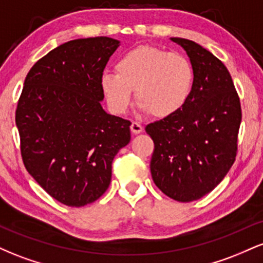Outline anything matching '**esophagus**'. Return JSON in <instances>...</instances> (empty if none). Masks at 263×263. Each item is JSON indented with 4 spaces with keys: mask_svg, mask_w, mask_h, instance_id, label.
Masks as SVG:
<instances>
[{
    "mask_svg": "<svg viewBox=\"0 0 263 263\" xmlns=\"http://www.w3.org/2000/svg\"><path fill=\"white\" fill-rule=\"evenodd\" d=\"M131 131H132V134H135V135L141 134V132L143 131V126H142L140 122L134 121L131 123Z\"/></svg>",
    "mask_w": 263,
    "mask_h": 263,
    "instance_id": "1",
    "label": "esophagus"
}]
</instances>
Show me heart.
<instances>
[{
	"mask_svg": "<svg viewBox=\"0 0 263 263\" xmlns=\"http://www.w3.org/2000/svg\"><path fill=\"white\" fill-rule=\"evenodd\" d=\"M100 83L115 114L128 110L132 91H136L141 110L163 119L178 112L189 100L194 69L183 54L140 45L123 54L116 64V73H104Z\"/></svg>",
	"mask_w": 263,
	"mask_h": 263,
	"instance_id": "obj_1",
	"label": "heart"
}]
</instances>
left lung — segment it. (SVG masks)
<instances>
[{
  "label": "left lung",
  "mask_w": 263,
  "mask_h": 263,
  "mask_svg": "<svg viewBox=\"0 0 263 263\" xmlns=\"http://www.w3.org/2000/svg\"><path fill=\"white\" fill-rule=\"evenodd\" d=\"M194 86L178 112L146 126L155 143L151 173L167 197L198 200L224 179L237 153L241 104L226 66L209 50L184 38Z\"/></svg>",
  "instance_id": "8db88e82"
}]
</instances>
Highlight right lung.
Here are the masks:
<instances>
[{
	"instance_id": "1",
	"label": "right lung",
	"mask_w": 263,
	"mask_h": 263,
	"mask_svg": "<svg viewBox=\"0 0 263 263\" xmlns=\"http://www.w3.org/2000/svg\"><path fill=\"white\" fill-rule=\"evenodd\" d=\"M119 41L81 38L32 66L16 108L21 156L50 197L84 206L106 192L115 156L131 140V122L102 110L101 75Z\"/></svg>"
}]
</instances>
